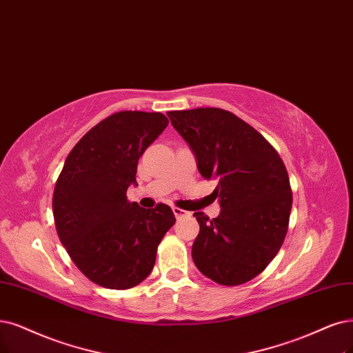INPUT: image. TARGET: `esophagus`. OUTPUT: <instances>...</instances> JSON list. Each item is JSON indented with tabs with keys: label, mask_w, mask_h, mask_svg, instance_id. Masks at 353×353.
<instances>
[{
	"label": "esophagus",
	"mask_w": 353,
	"mask_h": 353,
	"mask_svg": "<svg viewBox=\"0 0 353 353\" xmlns=\"http://www.w3.org/2000/svg\"><path fill=\"white\" fill-rule=\"evenodd\" d=\"M173 214H174V216H176L177 219L183 218V216H189V212H188V211L180 210V208H176V206H173Z\"/></svg>",
	"instance_id": "1"
}]
</instances>
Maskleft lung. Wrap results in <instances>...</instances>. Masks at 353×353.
<instances>
[{
	"instance_id": "1",
	"label": "left lung",
	"mask_w": 353,
	"mask_h": 353,
	"mask_svg": "<svg viewBox=\"0 0 353 353\" xmlns=\"http://www.w3.org/2000/svg\"><path fill=\"white\" fill-rule=\"evenodd\" d=\"M173 128L196 157L203 179H215L221 212H194L199 234L192 259L206 278L241 285L272 262L288 231L290 177L279 154L254 128L216 108L168 112Z\"/></svg>"
}]
</instances>
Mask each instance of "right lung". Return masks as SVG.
I'll list each match as a JSON object with an SVG mask.
<instances>
[{
    "label": "right lung",
    "instance_id": "obj_1",
    "mask_svg": "<svg viewBox=\"0 0 353 353\" xmlns=\"http://www.w3.org/2000/svg\"><path fill=\"white\" fill-rule=\"evenodd\" d=\"M167 125L163 113H113L77 142L57 180L52 210L59 240L75 266L104 288L129 290L145 279L176 223L164 203L145 210L126 199L139 157Z\"/></svg>",
    "mask_w": 353,
    "mask_h": 353
}]
</instances>
